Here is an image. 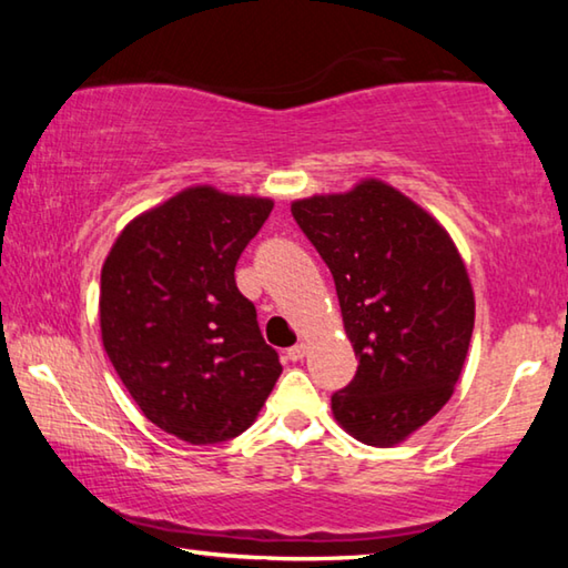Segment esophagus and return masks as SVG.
Wrapping results in <instances>:
<instances>
[{
  "label": "esophagus",
  "instance_id": "esophagus-1",
  "mask_svg": "<svg viewBox=\"0 0 568 568\" xmlns=\"http://www.w3.org/2000/svg\"><path fill=\"white\" fill-rule=\"evenodd\" d=\"M285 355H287V361H303L305 358V343H297V345H293V348H287L285 351Z\"/></svg>",
  "mask_w": 568,
  "mask_h": 568
}]
</instances>
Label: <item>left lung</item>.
<instances>
[{
    "instance_id": "obj_1",
    "label": "left lung",
    "mask_w": 568,
    "mask_h": 568,
    "mask_svg": "<svg viewBox=\"0 0 568 568\" xmlns=\"http://www.w3.org/2000/svg\"><path fill=\"white\" fill-rule=\"evenodd\" d=\"M331 267L358 371L331 396L363 444L393 446L446 406L474 333V291L454 240L381 180L293 203Z\"/></svg>"
}]
</instances>
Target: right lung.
Segmentation results:
<instances>
[{
	"instance_id": "right-lung-1",
	"label": "right lung",
	"mask_w": 568,
	"mask_h": 568,
	"mask_svg": "<svg viewBox=\"0 0 568 568\" xmlns=\"http://www.w3.org/2000/svg\"><path fill=\"white\" fill-rule=\"evenodd\" d=\"M273 200L190 187L134 217L102 265V343L145 418L187 444L243 434L283 365L235 265Z\"/></svg>"
}]
</instances>
